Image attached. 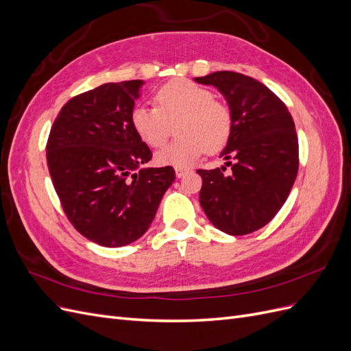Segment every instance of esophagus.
Instances as JSON below:
<instances>
[{"mask_svg": "<svg viewBox=\"0 0 351 351\" xmlns=\"http://www.w3.org/2000/svg\"><path fill=\"white\" fill-rule=\"evenodd\" d=\"M189 173V169L187 168H176V177L177 178H182L184 174H187Z\"/></svg>", "mask_w": 351, "mask_h": 351, "instance_id": "obj_1", "label": "esophagus"}]
</instances>
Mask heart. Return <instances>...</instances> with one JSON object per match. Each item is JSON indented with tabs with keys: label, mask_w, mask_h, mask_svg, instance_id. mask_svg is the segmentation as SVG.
<instances>
[{
	"label": "heart",
	"mask_w": 351,
	"mask_h": 351,
	"mask_svg": "<svg viewBox=\"0 0 351 351\" xmlns=\"http://www.w3.org/2000/svg\"><path fill=\"white\" fill-rule=\"evenodd\" d=\"M154 101L155 107H134L130 121L141 141L154 147L167 142L176 124L178 137L155 155L159 165L187 168L205 151L215 154L227 145L232 132L231 110L208 88L174 79L155 92Z\"/></svg>",
	"instance_id": "heart-1"
}]
</instances>
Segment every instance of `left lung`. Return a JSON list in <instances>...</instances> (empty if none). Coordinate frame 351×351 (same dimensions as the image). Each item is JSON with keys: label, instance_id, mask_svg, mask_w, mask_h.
<instances>
[{"label": "left lung", "instance_id": "left-lung-1", "mask_svg": "<svg viewBox=\"0 0 351 351\" xmlns=\"http://www.w3.org/2000/svg\"><path fill=\"white\" fill-rule=\"evenodd\" d=\"M197 83L212 84L232 114V132L221 152L226 167L197 169L199 202L208 219L230 236L265 227L289 197L299 169V141L285 104L256 79L215 71Z\"/></svg>", "mask_w": 351, "mask_h": 351}]
</instances>
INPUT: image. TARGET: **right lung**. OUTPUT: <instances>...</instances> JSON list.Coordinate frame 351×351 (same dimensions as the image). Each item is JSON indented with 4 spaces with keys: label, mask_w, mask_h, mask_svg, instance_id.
I'll list each match as a JSON object with an SVG mask.
<instances>
[{
    "label": "right lung",
    "mask_w": 351,
    "mask_h": 351,
    "mask_svg": "<svg viewBox=\"0 0 351 351\" xmlns=\"http://www.w3.org/2000/svg\"><path fill=\"white\" fill-rule=\"evenodd\" d=\"M142 80L105 83L71 98L47 142V162L62 210L82 236L105 247L141 239L151 227L173 167L139 168L152 152L132 127Z\"/></svg>",
    "instance_id": "right-lung-1"
}]
</instances>
